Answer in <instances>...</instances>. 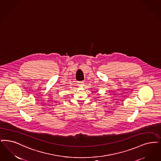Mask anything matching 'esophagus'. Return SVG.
<instances>
[{
	"label": "esophagus",
	"mask_w": 161,
	"mask_h": 161,
	"mask_svg": "<svg viewBox=\"0 0 161 161\" xmlns=\"http://www.w3.org/2000/svg\"><path fill=\"white\" fill-rule=\"evenodd\" d=\"M78 84L79 86L83 87V86H84V83L83 81H79V82H78Z\"/></svg>",
	"instance_id": "obj_1"
}]
</instances>
